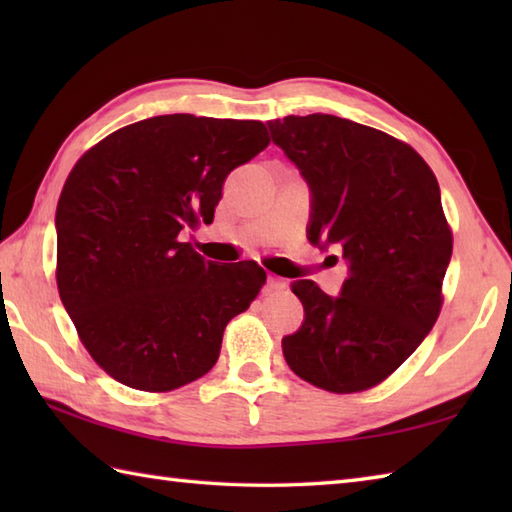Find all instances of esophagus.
Here are the masks:
<instances>
[{
	"mask_svg": "<svg viewBox=\"0 0 512 512\" xmlns=\"http://www.w3.org/2000/svg\"><path fill=\"white\" fill-rule=\"evenodd\" d=\"M268 288L275 290V292L286 290V281L281 279V277H277V275H270V277H268Z\"/></svg>",
	"mask_w": 512,
	"mask_h": 512,
	"instance_id": "34e87169",
	"label": "esophagus"
}]
</instances>
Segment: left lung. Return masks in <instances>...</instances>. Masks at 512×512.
Masks as SVG:
<instances>
[{"label":"left lung","instance_id":"obj_1","mask_svg":"<svg viewBox=\"0 0 512 512\" xmlns=\"http://www.w3.org/2000/svg\"><path fill=\"white\" fill-rule=\"evenodd\" d=\"M273 143L312 191L308 239L336 246L350 268L341 297L310 279L292 284L306 321L281 341L306 383L356 394L416 352L442 310L453 233L440 187L416 149L330 114L270 121Z\"/></svg>","mask_w":512,"mask_h":512}]
</instances>
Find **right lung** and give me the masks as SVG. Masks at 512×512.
<instances>
[{
    "label": "right lung",
    "mask_w": 512,
    "mask_h": 512,
    "mask_svg": "<svg viewBox=\"0 0 512 512\" xmlns=\"http://www.w3.org/2000/svg\"><path fill=\"white\" fill-rule=\"evenodd\" d=\"M270 143L262 121L154 116L76 160L57 204V288L85 350L118 383L171 391L217 363L226 323L266 284L180 233L211 224L228 173Z\"/></svg>",
    "instance_id": "1"
}]
</instances>
